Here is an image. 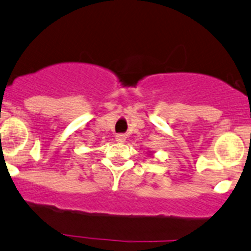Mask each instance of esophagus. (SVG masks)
Wrapping results in <instances>:
<instances>
[{"mask_svg":"<svg viewBox=\"0 0 251 251\" xmlns=\"http://www.w3.org/2000/svg\"><path fill=\"white\" fill-rule=\"evenodd\" d=\"M116 141L117 142H125L126 141V135L125 134H118V135H116Z\"/></svg>","mask_w":251,"mask_h":251,"instance_id":"esophagus-1","label":"esophagus"}]
</instances>
